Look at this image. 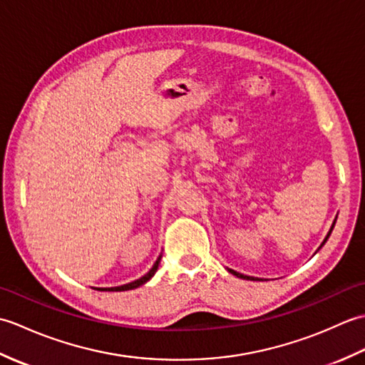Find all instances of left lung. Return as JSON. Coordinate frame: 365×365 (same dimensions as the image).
Listing matches in <instances>:
<instances>
[{
    "label": "left lung",
    "instance_id": "1",
    "mask_svg": "<svg viewBox=\"0 0 365 365\" xmlns=\"http://www.w3.org/2000/svg\"><path fill=\"white\" fill-rule=\"evenodd\" d=\"M334 224H336V220H334V222H332V226H331V229H329V232H328V235H327V238L323 240V243H322V246L327 243V240L329 238V235H331V232H332V229H334ZM320 246V247H322ZM319 247V250H320ZM229 273H232L234 276H237V277H240V279H254V277H250V276H245V274H242V273H237V271H234V269H229Z\"/></svg>",
    "mask_w": 365,
    "mask_h": 365
}]
</instances>
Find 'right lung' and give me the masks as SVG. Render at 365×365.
Masks as SVG:
<instances>
[{
    "label": "right lung",
    "instance_id": "add662e5",
    "mask_svg": "<svg viewBox=\"0 0 365 365\" xmlns=\"http://www.w3.org/2000/svg\"><path fill=\"white\" fill-rule=\"evenodd\" d=\"M160 260H161V255L160 257L157 259V262L153 263V267L150 268V271L147 274H144L143 277H139V279H136V281H133V282H130V284H125V285H120V287H111V289H97V290H100V292H125V290H133V289H138L139 285H143V284H145L147 281H149V279L155 274V271L158 269V265H160Z\"/></svg>",
    "mask_w": 365,
    "mask_h": 365
}]
</instances>
